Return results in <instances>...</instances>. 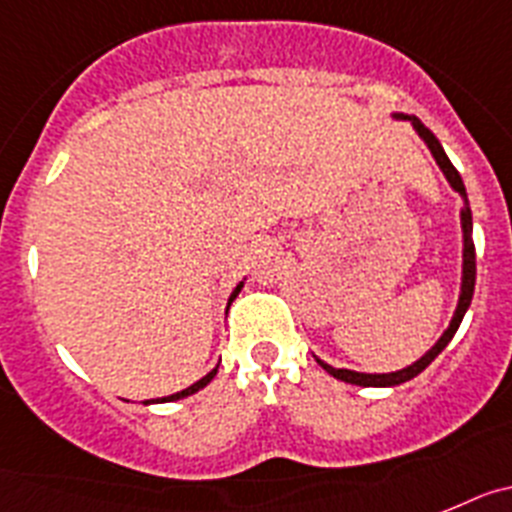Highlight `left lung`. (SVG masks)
I'll use <instances>...</instances> for the list:
<instances>
[{"instance_id":"1","label":"left lung","mask_w":512,"mask_h":512,"mask_svg":"<svg viewBox=\"0 0 512 512\" xmlns=\"http://www.w3.org/2000/svg\"><path fill=\"white\" fill-rule=\"evenodd\" d=\"M397 118H407V121H412L415 131L420 133V139L428 144L430 151H433L435 162H438V167L443 170L446 180L451 182V188L456 190L461 198H464V211H461V226H464V278H461L459 306H456V314H453L451 324H448V330L443 332L441 340L435 342L433 348L422 355L420 361L412 363V366L402 368V371H394V373H358V371H348V368H332V366H327L324 361H317L324 371L330 373V376H335V379H340V381H348V384H355V386H399V384H404V381L415 379L417 373L425 371V368H428L430 363L438 358V353H441L448 342H451V337L456 335V330H459L461 319H464L466 309H469V304H471V296H474V283H477V252H474V239H471V208H469V201H466L464 180H461L459 170H456V167L451 164V159L446 157V151H443L441 141L435 139L433 133H430V128H425L422 126V121L410 118V115H397Z\"/></svg>"}]
</instances>
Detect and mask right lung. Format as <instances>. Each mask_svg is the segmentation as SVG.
I'll use <instances>...</instances> for the list:
<instances>
[{
	"label": "right lung",
	"mask_w": 512,
	"mask_h": 512,
	"mask_svg": "<svg viewBox=\"0 0 512 512\" xmlns=\"http://www.w3.org/2000/svg\"><path fill=\"white\" fill-rule=\"evenodd\" d=\"M239 291H242V283H239V286L237 288H234V293H231V299H229V304H231V301H234V299H237V293ZM216 371H219V368H213V371L211 373H208V376H203V379L201 381H195V384L193 386H188V389H185V391H177V394H172V397H164V399H157V402H175V399H182V397H190V394H195V391H201L203 389V386H206V384H211V379H213V376H216ZM151 402H154V399H151ZM144 404H149V402H144Z\"/></svg>",
	"instance_id": "obj_1"
}]
</instances>
